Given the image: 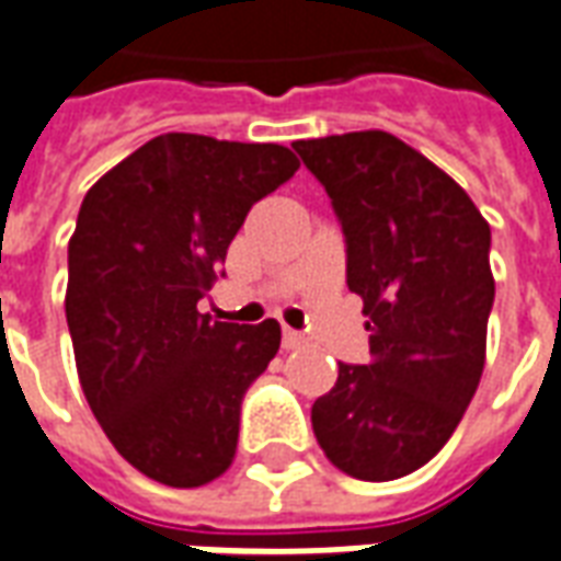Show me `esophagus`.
I'll return each instance as SVG.
<instances>
[{"label": "esophagus", "instance_id": "obj_1", "mask_svg": "<svg viewBox=\"0 0 561 561\" xmlns=\"http://www.w3.org/2000/svg\"><path fill=\"white\" fill-rule=\"evenodd\" d=\"M282 345H285L288 352H294V348L306 345V336H304V333H297V330H285V336H282Z\"/></svg>", "mask_w": 561, "mask_h": 561}]
</instances>
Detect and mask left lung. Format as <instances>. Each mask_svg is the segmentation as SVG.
<instances>
[{"instance_id":"obj_1","label":"left lung","mask_w":561,"mask_h":561,"mask_svg":"<svg viewBox=\"0 0 561 561\" xmlns=\"http://www.w3.org/2000/svg\"><path fill=\"white\" fill-rule=\"evenodd\" d=\"M345 237V282L369 316V364H340L312 405L328 459L393 481L445 447L483 373L495 282L490 225L471 197L388 131L291 144Z\"/></svg>"}]
</instances>
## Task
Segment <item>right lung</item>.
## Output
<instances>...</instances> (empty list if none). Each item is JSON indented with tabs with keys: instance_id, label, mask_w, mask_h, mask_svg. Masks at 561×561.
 Masks as SVG:
<instances>
[{
	"instance_id": "obj_1",
	"label": "right lung",
	"mask_w": 561,
	"mask_h": 561,
	"mask_svg": "<svg viewBox=\"0 0 561 561\" xmlns=\"http://www.w3.org/2000/svg\"><path fill=\"white\" fill-rule=\"evenodd\" d=\"M300 161L279 144L159 135L92 185L68 243L66 318L92 414L168 486L231 466L240 405L276 357L279 321H213L197 300L252 204Z\"/></svg>"
}]
</instances>
